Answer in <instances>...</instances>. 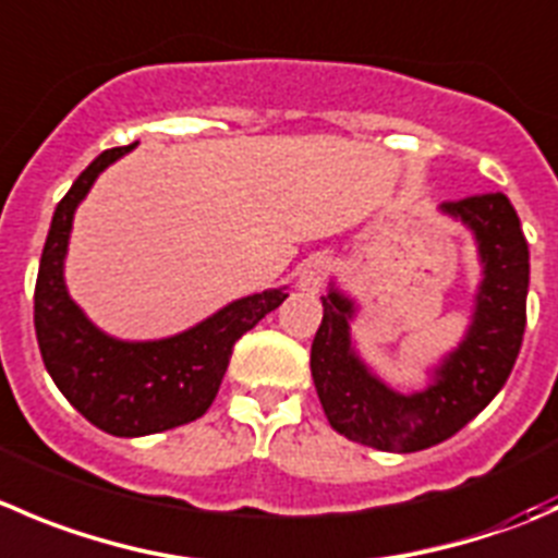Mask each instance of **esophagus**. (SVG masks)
Masks as SVG:
<instances>
[{
	"instance_id": "obj_1",
	"label": "esophagus",
	"mask_w": 558,
	"mask_h": 558,
	"mask_svg": "<svg viewBox=\"0 0 558 558\" xmlns=\"http://www.w3.org/2000/svg\"><path fill=\"white\" fill-rule=\"evenodd\" d=\"M327 275H329V258L322 256V253H313L311 258H305V264L300 267V286L302 291H311L316 294L324 283H327Z\"/></svg>"
}]
</instances>
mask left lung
<instances>
[{
	"label": "left lung",
	"mask_w": 558,
	"mask_h": 558,
	"mask_svg": "<svg viewBox=\"0 0 558 558\" xmlns=\"http://www.w3.org/2000/svg\"><path fill=\"white\" fill-rule=\"evenodd\" d=\"M474 231L485 278L466 340L436 371L425 392L398 395L356 360L349 340L351 302L322 296L324 318L311 345V373L329 425L384 452H420L456 436L510 378L526 329L529 245L505 193L441 204Z\"/></svg>",
	"instance_id": "obj_1"
}]
</instances>
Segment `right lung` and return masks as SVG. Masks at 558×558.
<instances>
[{
    "label": "right lung",
    "mask_w": 558,
    "mask_h": 558,
    "mask_svg": "<svg viewBox=\"0 0 558 558\" xmlns=\"http://www.w3.org/2000/svg\"><path fill=\"white\" fill-rule=\"evenodd\" d=\"M106 149L57 204L35 283V332L59 392L111 436H147L198 420L213 405L234 343L286 300L283 289L245 296L187 332L149 343L102 335L68 296L62 278L73 213L106 166L130 153Z\"/></svg>",
    "instance_id": "obj_1"
}]
</instances>
